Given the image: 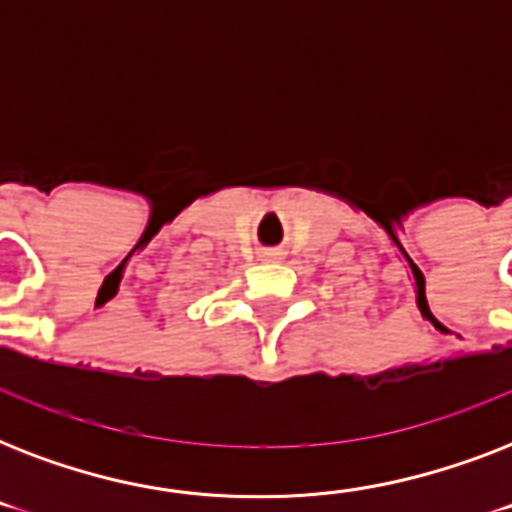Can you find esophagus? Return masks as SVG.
Returning a JSON list of instances; mask_svg holds the SVG:
<instances>
[{
    "mask_svg": "<svg viewBox=\"0 0 512 512\" xmlns=\"http://www.w3.org/2000/svg\"><path fill=\"white\" fill-rule=\"evenodd\" d=\"M263 257L265 260H279V252H273L271 249V252H263Z\"/></svg>",
    "mask_w": 512,
    "mask_h": 512,
    "instance_id": "1",
    "label": "esophagus"
}]
</instances>
